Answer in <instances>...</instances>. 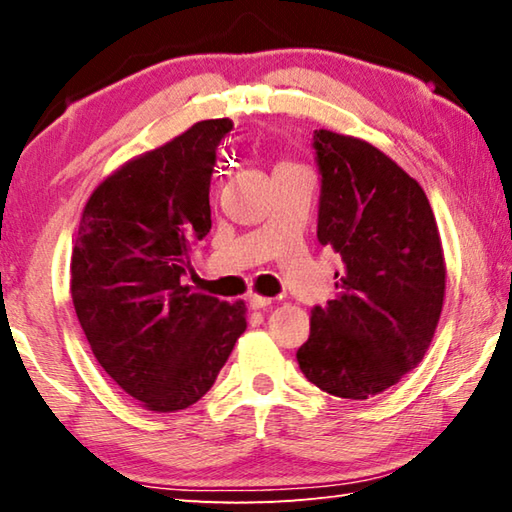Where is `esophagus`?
Listing matches in <instances>:
<instances>
[{"mask_svg":"<svg viewBox=\"0 0 512 512\" xmlns=\"http://www.w3.org/2000/svg\"><path fill=\"white\" fill-rule=\"evenodd\" d=\"M248 305L253 307V309H266V307L273 305V300L271 298H264V296H257V293H250Z\"/></svg>","mask_w":512,"mask_h":512,"instance_id":"esophagus-1","label":"esophagus"}]
</instances>
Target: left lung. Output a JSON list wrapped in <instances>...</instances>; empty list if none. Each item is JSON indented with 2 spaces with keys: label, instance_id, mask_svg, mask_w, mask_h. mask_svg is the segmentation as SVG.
Wrapping results in <instances>:
<instances>
[{
  "label": "left lung",
  "instance_id": "8db88e82",
  "mask_svg": "<svg viewBox=\"0 0 512 512\" xmlns=\"http://www.w3.org/2000/svg\"><path fill=\"white\" fill-rule=\"evenodd\" d=\"M318 241L341 255L336 298L311 309L298 350L320 391L368 400L418 366L445 298L438 225L422 187L375 146L314 131Z\"/></svg>",
  "mask_w": 512,
  "mask_h": 512
}]
</instances>
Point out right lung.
Listing matches in <instances>:
<instances>
[{"mask_svg":"<svg viewBox=\"0 0 512 512\" xmlns=\"http://www.w3.org/2000/svg\"><path fill=\"white\" fill-rule=\"evenodd\" d=\"M230 119L198 121L94 189L72 250V300L94 357L149 411L210 391L246 332L244 302L185 287L189 250L212 228L210 180Z\"/></svg>","mask_w":512,"mask_h":512,"instance_id":"1","label":"right lung"}]
</instances>
